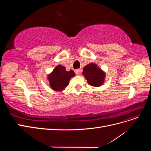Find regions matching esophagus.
<instances>
[{
    "label": "esophagus",
    "instance_id": "esophagus-1",
    "mask_svg": "<svg viewBox=\"0 0 151 151\" xmlns=\"http://www.w3.org/2000/svg\"><path fill=\"white\" fill-rule=\"evenodd\" d=\"M81 72H82V70H81V69H77V70H75V73H76V74L77 76L80 75Z\"/></svg>",
    "mask_w": 151,
    "mask_h": 151
}]
</instances>
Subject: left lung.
I'll return each instance as SVG.
<instances>
[{
    "instance_id": "left-lung-1",
    "label": "left lung",
    "mask_w": 151,
    "mask_h": 151,
    "mask_svg": "<svg viewBox=\"0 0 151 151\" xmlns=\"http://www.w3.org/2000/svg\"><path fill=\"white\" fill-rule=\"evenodd\" d=\"M83 75L88 84L93 87H100L104 83L106 72L98 67L96 63H90L84 67Z\"/></svg>"
}]
</instances>
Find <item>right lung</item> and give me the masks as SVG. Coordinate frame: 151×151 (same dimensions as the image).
I'll list each match as a JSON object with an SVG mask.
<instances>
[{
	"mask_svg": "<svg viewBox=\"0 0 151 151\" xmlns=\"http://www.w3.org/2000/svg\"><path fill=\"white\" fill-rule=\"evenodd\" d=\"M75 76V72L73 70L67 71L64 66L58 65L47 75V79L50 88L53 91H62L68 86L72 77Z\"/></svg>",
	"mask_w": 151,
	"mask_h": 151,
	"instance_id": "right-lung-1",
	"label": "right lung"
}]
</instances>
